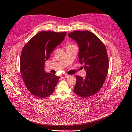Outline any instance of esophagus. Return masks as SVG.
I'll return each instance as SVG.
<instances>
[{
  "mask_svg": "<svg viewBox=\"0 0 132 132\" xmlns=\"http://www.w3.org/2000/svg\"><path fill=\"white\" fill-rule=\"evenodd\" d=\"M69 77H70V75H66V74H63V75H62L61 76V78H62V79H66V78H68Z\"/></svg>",
  "mask_w": 132,
  "mask_h": 132,
  "instance_id": "34e87169",
  "label": "esophagus"
}]
</instances>
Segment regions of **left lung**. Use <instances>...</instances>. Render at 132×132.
<instances>
[{
	"label": "left lung",
	"mask_w": 132,
	"mask_h": 132,
	"mask_svg": "<svg viewBox=\"0 0 132 132\" xmlns=\"http://www.w3.org/2000/svg\"><path fill=\"white\" fill-rule=\"evenodd\" d=\"M68 36L79 45V61L84 65L87 74L85 78L76 76L74 92L86 98L98 92L105 80L109 65L106 47L94 34L87 30L75 31Z\"/></svg>",
	"instance_id": "obj_1"
}]
</instances>
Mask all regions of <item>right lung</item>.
Returning a JSON list of instances; mask_svg holds the SVG:
<instances>
[{
  "label": "right lung",
  "instance_id": "right-lung-1",
  "mask_svg": "<svg viewBox=\"0 0 132 132\" xmlns=\"http://www.w3.org/2000/svg\"><path fill=\"white\" fill-rule=\"evenodd\" d=\"M67 32L40 31L23 47L20 72L28 90L37 98H45L54 92L60 77L44 70L45 62L54 48L64 40Z\"/></svg>",
  "mask_w": 132,
  "mask_h": 132
}]
</instances>
